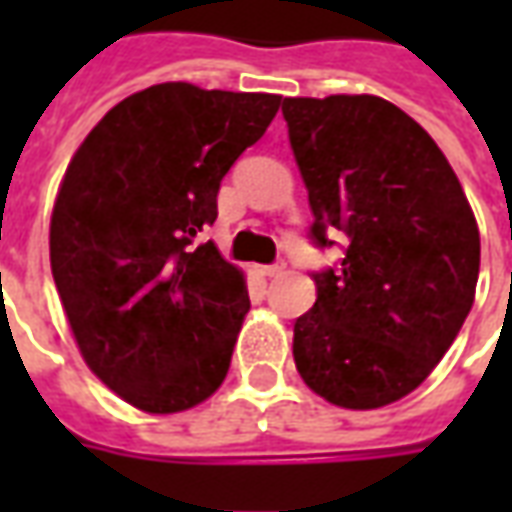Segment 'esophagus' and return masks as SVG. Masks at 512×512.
Listing matches in <instances>:
<instances>
[{"label": "esophagus", "mask_w": 512, "mask_h": 512, "mask_svg": "<svg viewBox=\"0 0 512 512\" xmlns=\"http://www.w3.org/2000/svg\"><path fill=\"white\" fill-rule=\"evenodd\" d=\"M260 274L263 277H282L285 274V260H277V263H271V266L260 268Z\"/></svg>", "instance_id": "1"}]
</instances>
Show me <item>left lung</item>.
<instances>
[{
	"label": "left lung",
	"instance_id": "1",
	"mask_svg": "<svg viewBox=\"0 0 512 512\" xmlns=\"http://www.w3.org/2000/svg\"><path fill=\"white\" fill-rule=\"evenodd\" d=\"M312 244L348 238L293 326L296 370L343 408H381L439 365L474 304L480 233L439 145L378 95L285 98Z\"/></svg>",
	"mask_w": 512,
	"mask_h": 512
}]
</instances>
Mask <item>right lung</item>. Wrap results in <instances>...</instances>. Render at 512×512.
I'll use <instances>...</instances> for the list:
<instances>
[{
  "mask_svg": "<svg viewBox=\"0 0 512 512\" xmlns=\"http://www.w3.org/2000/svg\"><path fill=\"white\" fill-rule=\"evenodd\" d=\"M282 95L153 84L87 134L51 213V274L84 362L150 414L211 397L249 312L244 274L197 244Z\"/></svg>",
  "mask_w": 512,
  "mask_h": 512,
  "instance_id": "1",
  "label": "right lung"
}]
</instances>
